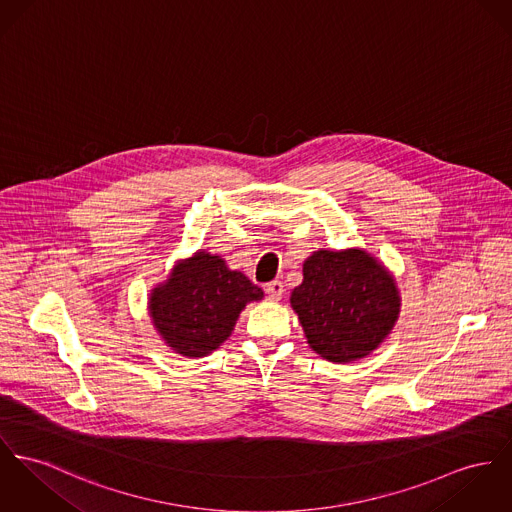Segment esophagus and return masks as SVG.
Returning <instances> with one entry per match:
<instances>
[{
	"label": "esophagus",
	"mask_w": 512,
	"mask_h": 512,
	"mask_svg": "<svg viewBox=\"0 0 512 512\" xmlns=\"http://www.w3.org/2000/svg\"><path fill=\"white\" fill-rule=\"evenodd\" d=\"M265 292H267L269 300H280L282 294H284V284L280 280H273L265 286Z\"/></svg>",
	"instance_id": "esophagus-1"
}]
</instances>
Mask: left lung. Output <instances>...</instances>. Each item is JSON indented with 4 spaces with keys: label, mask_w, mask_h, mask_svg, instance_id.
<instances>
[{
    "label": "left lung",
    "mask_w": 512,
    "mask_h": 512,
    "mask_svg": "<svg viewBox=\"0 0 512 512\" xmlns=\"http://www.w3.org/2000/svg\"><path fill=\"white\" fill-rule=\"evenodd\" d=\"M290 304L315 353L353 362L378 349L399 317L394 276L362 249L315 251Z\"/></svg>",
    "instance_id": "left-lung-1"
}]
</instances>
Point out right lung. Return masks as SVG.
Here are the masks:
<instances>
[{"label": "right lung", "mask_w": 512, "mask_h": 512, "mask_svg": "<svg viewBox=\"0 0 512 512\" xmlns=\"http://www.w3.org/2000/svg\"><path fill=\"white\" fill-rule=\"evenodd\" d=\"M263 290L218 255L198 251L179 263L150 296V315L161 339L175 353L206 356L234 331L237 317Z\"/></svg>", "instance_id": "1"}]
</instances>
